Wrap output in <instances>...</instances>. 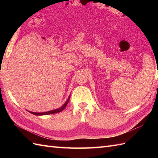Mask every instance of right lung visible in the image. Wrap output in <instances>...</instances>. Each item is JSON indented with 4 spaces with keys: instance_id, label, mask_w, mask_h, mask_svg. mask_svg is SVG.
Returning a JSON list of instances; mask_svg holds the SVG:
<instances>
[{
    "instance_id": "obj_1",
    "label": "right lung",
    "mask_w": 158,
    "mask_h": 158,
    "mask_svg": "<svg viewBox=\"0 0 158 158\" xmlns=\"http://www.w3.org/2000/svg\"><path fill=\"white\" fill-rule=\"evenodd\" d=\"M69 100H70V96L69 97V98L67 99V100L66 101V102L64 104V105L60 107V108L59 109H55V110H49V111H48V112H44V113H35V112H32V111H28L29 113H31L32 114H33V115H50V114H53V113H59V112H61L62 110H63L64 109L65 107L66 106L67 104H68V102H69Z\"/></svg>"
}]
</instances>
